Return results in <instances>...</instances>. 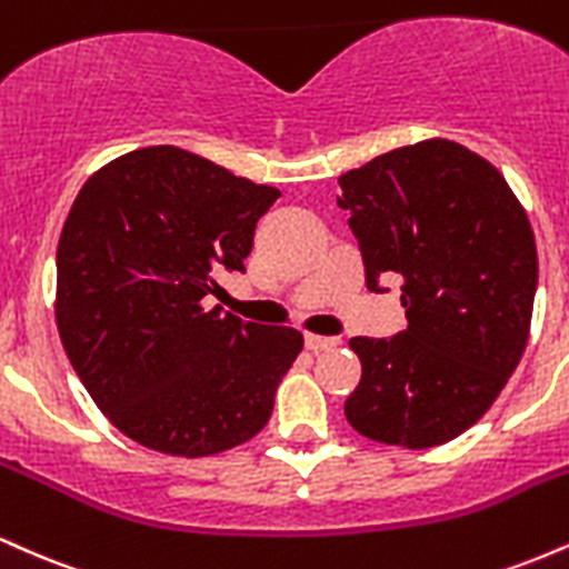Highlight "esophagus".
<instances>
[{"label":"esophagus","instance_id":"34e87169","mask_svg":"<svg viewBox=\"0 0 569 569\" xmlns=\"http://www.w3.org/2000/svg\"><path fill=\"white\" fill-rule=\"evenodd\" d=\"M342 339L337 337H318V335H305V348L312 352H326V350H335Z\"/></svg>","mask_w":569,"mask_h":569}]
</instances>
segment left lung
<instances>
[{
  "label": "left lung",
  "mask_w": 569,
  "mask_h": 569,
  "mask_svg": "<svg viewBox=\"0 0 569 569\" xmlns=\"http://www.w3.org/2000/svg\"><path fill=\"white\" fill-rule=\"evenodd\" d=\"M367 289L401 283L409 326L352 337L361 382L345 417L407 449L452 441L485 417L530 339L538 248L525 206L492 162L426 139L339 176Z\"/></svg>",
  "instance_id": "1"
}]
</instances>
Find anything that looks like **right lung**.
Segmentation results:
<instances>
[{
  "mask_svg": "<svg viewBox=\"0 0 569 569\" xmlns=\"http://www.w3.org/2000/svg\"><path fill=\"white\" fill-rule=\"evenodd\" d=\"M280 198L171 147L122 154L84 181L56 253V323L84 390L117 430L173 457H208L267 426L305 339L202 299L243 272Z\"/></svg>",
  "mask_w": 569,
  "mask_h": 569,
  "instance_id": "1",
  "label": "right lung"
}]
</instances>
